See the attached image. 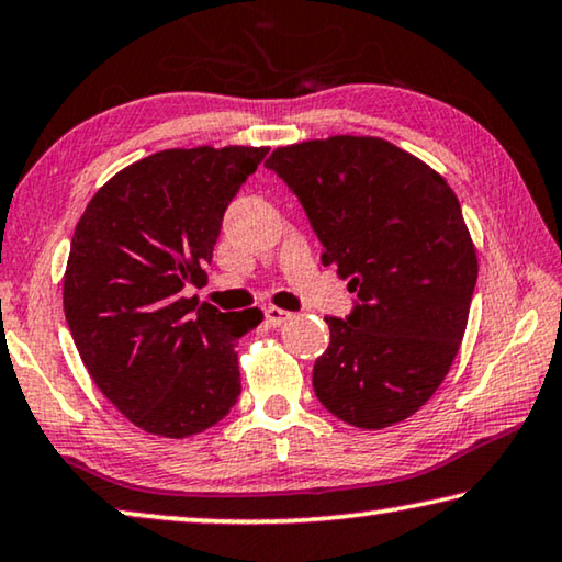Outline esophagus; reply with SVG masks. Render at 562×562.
<instances>
[{
  "label": "esophagus",
  "instance_id": "34e87169",
  "mask_svg": "<svg viewBox=\"0 0 562 562\" xmlns=\"http://www.w3.org/2000/svg\"><path fill=\"white\" fill-rule=\"evenodd\" d=\"M289 318H291L289 311L276 308V306H269V308H266V322H269L271 326H281V324H286Z\"/></svg>",
  "mask_w": 562,
  "mask_h": 562
}]
</instances>
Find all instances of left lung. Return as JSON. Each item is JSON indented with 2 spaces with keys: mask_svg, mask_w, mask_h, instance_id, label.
Wrapping results in <instances>:
<instances>
[{
  "mask_svg": "<svg viewBox=\"0 0 562 562\" xmlns=\"http://www.w3.org/2000/svg\"><path fill=\"white\" fill-rule=\"evenodd\" d=\"M322 240L357 301L329 316L314 364L318 402L347 425L412 417L450 371L468 326L477 256L439 172L382 137L336 135L266 160Z\"/></svg>",
  "mask_w": 562,
  "mask_h": 562,
  "instance_id": "left-lung-1",
  "label": "left lung"
}]
</instances>
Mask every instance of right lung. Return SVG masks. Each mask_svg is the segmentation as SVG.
<instances>
[{
    "label": "right lung",
    "mask_w": 562,
    "mask_h": 562,
    "mask_svg": "<svg viewBox=\"0 0 562 562\" xmlns=\"http://www.w3.org/2000/svg\"><path fill=\"white\" fill-rule=\"evenodd\" d=\"M269 148L162 150L108 180L77 223L65 316L98 390L150 435L213 427L240 394L236 344L258 308L198 306L223 213Z\"/></svg>",
    "instance_id": "add662e5"
}]
</instances>
